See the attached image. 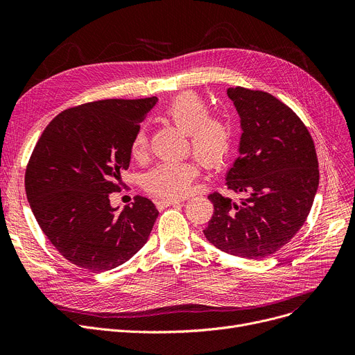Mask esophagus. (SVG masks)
Instances as JSON below:
<instances>
[{"label":"esophagus","mask_w":355,"mask_h":355,"mask_svg":"<svg viewBox=\"0 0 355 355\" xmlns=\"http://www.w3.org/2000/svg\"><path fill=\"white\" fill-rule=\"evenodd\" d=\"M173 204H180V200L175 198H161L157 201V207L158 209H165V207H170Z\"/></svg>","instance_id":"esophagus-1"}]
</instances>
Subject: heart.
<instances>
[{"instance_id":"obj_1","label":"heart","mask_w":355,"mask_h":355,"mask_svg":"<svg viewBox=\"0 0 355 355\" xmlns=\"http://www.w3.org/2000/svg\"><path fill=\"white\" fill-rule=\"evenodd\" d=\"M209 114L207 103L191 92L177 96L164 110V116L189 135L198 161L207 168H220L232 153L233 129L226 119ZM146 146L148 137L141 128L130 144V154L139 159ZM197 174L198 168L193 161L162 162L145 175L144 187L155 196L180 198L190 193Z\"/></svg>"}]
</instances>
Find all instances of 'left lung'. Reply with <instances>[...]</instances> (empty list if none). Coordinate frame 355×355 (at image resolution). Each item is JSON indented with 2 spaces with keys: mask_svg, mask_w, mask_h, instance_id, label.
I'll return each instance as SVG.
<instances>
[{
  "mask_svg": "<svg viewBox=\"0 0 355 355\" xmlns=\"http://www.w3.org/2000/svg\"><path fill=\"white\" fill-rule=\"evenodd\" d=\"M240 116L239 157L226 175L239 201L213 193L204 236L229 254L262 259L300 232L318 190L320 170L309 130L270 93L229 87Z\"/></svg>",
  "mask_w": 355,
  "mask_h": 355,
  "instance_id": "1",
  "label": "left lung"
}]
</instances>
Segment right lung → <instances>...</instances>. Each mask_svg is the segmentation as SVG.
Returning a JSON list of instances; mask_svg holds the SVG:
<instances>
[{"label": "right lung", "instance_id": "add662e5", "mask_svg": "<svg viewBox=\"0 0 355 355\" xmlns=\"http://www.w3.org/2000/svg\"><path fill=\"white\" fill-rule=\"evenodd\" d=\"M158 99H106L63 110L44 129L26 170L31 211L64 259L92 272L128 262L158 217L138 196L123 210L109 196L128 170L130 144Z\"/></svg>", "mask_w": 355, "mask_h": 355}]
</instances>
